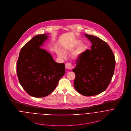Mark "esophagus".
<instances>
[{"mask_svg": "<svg viewBox=\"0 0 131 131\" xmlns=\"http://www.w3.org/2000/svg\"><path fill=\"white\" fill-rule=\"evenodd\" d=\"M73 67L72 64L70 63H67L65 65V68L68 70H71L73 68Z\"/></svg>", "mask_w": 131, "mask_h": 131, "instance_id": "esophagus-1", "label": "esophagus"}]
</instances>
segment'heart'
<instances>
[{"mask_svg":"<svg viewBox=\"0 0 131 131\" xmlns=\"http://www.w3.org/2000/svg\"><path fill=\"white\" fill-rule=\"evenodd\" d=\"M83 43V41L81 40H75L74 43L71 45H69L67 46H64L62 48V51L58 49L56 50V53L58 57L61 58H63L66 57L65 53H67L70 51L74 50L75 48L81 45ZM87 47L86 45L83 44L78 49H77L72 54V57L74 59H78L79 58L83 52L86 50Z\"/></svg>","mask_w":131,"mask_h":131,"instance_id":"obj_1","label":"heart"}]
</instances>
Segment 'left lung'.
Returning <instances> with one entry per match:
<instances>
[{
	"instance_id": "8db88e82",
	"label": "left lung",
	"mask_w": 131,
	"mask_h": 131,
	"mask_svg": "<svg viewBox=\"0 0 131 131\" xmlns=\"http://www.w3.org/2000/svg\"><path fill=\"white\" fill-rule=\"evenodd\" d=\"M84 35L92 46L76 61V66L73 69L75 75L74 85L78 92L91 96L106 89L114 74L115 60L106 42L93 35Z\"/></svg>"
}]
</instances>
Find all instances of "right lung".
I'll return each instance as SVG.
<instances>
[{
	"label": "right lung",
	"mask_w": 131,
	"mask_h": 131,
	"mask_svg": "<svg viewBox=\"0 0 131 131\" xmlns=\"http://www.w3.org/2000/svg\"><path fill=\"white\" fill-rule=\"evenodd\" d=\"M48 35H37L27 43L20 50L17 63L20 85L34 97L51 93L65 74L64 64L56 62L50 53L41 48Z\"/></svg>",
	"instance_id": "right-lung-1"
}]
</instances>
